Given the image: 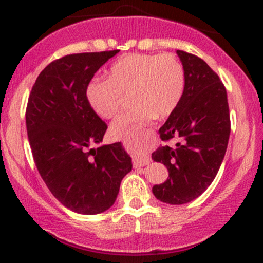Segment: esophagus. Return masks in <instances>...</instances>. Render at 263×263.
Returning <instances> with one entry per match:
<instances>
[{"instance_id":"34e87169","label":"esophagus","mask_w":263,"mask_h":263,"mask_svg":"<svg viewBox=\"0 0 263 263\" xmlns=\"http://www.w3.org/2000/svg\"><path fill=\"white\" fill-rule=\"evenodd\" d=\"M151 163V158L147 156H138L134 158V167H142V165H147Z\"/></svg>"}]
</instances>
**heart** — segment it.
<instances>
[{
    "label": "heart",
    "mask_w": 263,
    "mask_h": 263,
    "mask_svg": "<svg viewBox=\"0 0 263 263\" xmlns=\"http://www.w3.org/2000/svg\"><path fill=\"white\" fill-rule=\"evenodd\" d=\"M184 87L185 71L176 55L132 53L111 65L107 80H92L87 86L86 98L99 116L111 119L122 106V95L129 92V101L135 106L111 125L112 136L121 138L152 116H170L182 100Z\"/></svg>",
    "instance_id": "obj_1"
}]
</instances>
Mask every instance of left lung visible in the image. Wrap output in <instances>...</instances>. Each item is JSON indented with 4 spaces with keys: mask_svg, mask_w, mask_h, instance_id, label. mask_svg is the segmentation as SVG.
<instances>
[{
    "mask_svg": "<svg viewBox=\"0 0 263 263\" xmlns=\"http://www.w3.org/2000/svg\"><path fill=\"white\" fill-rule=\"evenodd\" d=\"M185 71L183 98L159 128L162 141L152 159L168 170L164 183L152 188L158 200L172 205L189 203L201 195L218 174L230 136V114L224 84L203 59L177 50Z\"/></svg>",
    "mask_w": 263,
    "mask_h": 263,
    "instance_id": "1",
    "label": "left lung"
}]
</instances>
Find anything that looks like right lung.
Listing matches in <instances>:
<instances>
[{"instance_id": "add662e5", "label": "right lung", "mask_w": 263, "mask_h": 263, "mask_svg": "<svg viewBox=\"0 0 263 263\" xmlns=\"http://www.w3.org/2000/svg\"><path fill=\"white\" fill-rule=\"evenodd\" d=\"M119 50L65 55L47 65L32 87L26 126L33 158L48 189L68 209L95 215L110 209L132 159L121 142H102L107 125L90 106L93 74Z\"/></svg>"}]
</instances>
